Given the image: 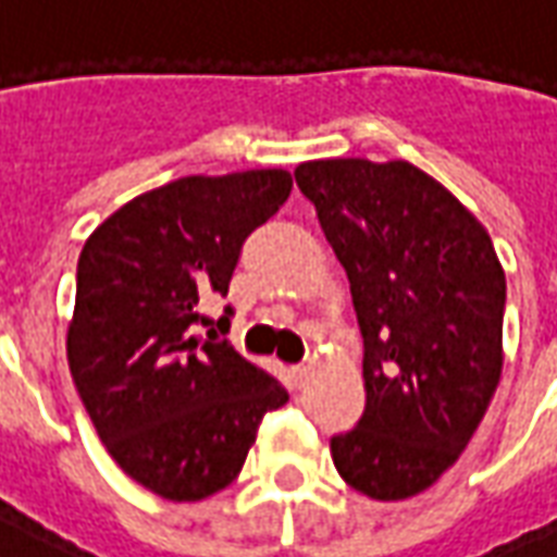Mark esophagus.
Returning a JSON list of instances; mask_svg holds the SVG:
<instances>
[{"label":"esophagus","mask_w":557,"mask_h":557,"mask_svg":"<svg viewBox=\"0 0 557 557\" xmlns=\"http://www.w3.org/2000/svg\"><path fill=\"white\" fill-rule=\"evenodd\" d=\"M307 373H310V367H295V375H298V379H307Z\"/></svg>","instance_id":"1"}]
</instances>
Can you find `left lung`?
<instances>
[{
	"mask_svg": "<svg viewBox=\"0 0 557 557\" xmlns=\"http://www.w3.org/2000/svg\"><path fill=\"white\" fill-rule=\"evenodd\" d=\"M295 182L351 283L367 409L331 438L375 502L430 490L466 450L504 367V268L471 211L409 160H307Z\"/></svg>",
	"mask_w": 557,
	"mask_h": 557,
	"instance_id": "left-lung-1",
	"label": "left lung"
}]
</instances>
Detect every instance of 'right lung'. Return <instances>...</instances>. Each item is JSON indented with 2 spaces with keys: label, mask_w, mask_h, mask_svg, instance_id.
<instances>
[{
  "label": "right lung",
  "mask_w": 557,
  "mask_h": 557,
  "mask_svg": "<svg viewBox=\"0 0 557 557\" xmlns=\"http://www.w3.org/2000/svg\"><path fill=\"white\" fill-rule=\"evenodd\" d=\"M292 190L286 170L187 175L134 196L77 262L67 363L127 478L166 502H202L238 478L265 411L289 394L238 351L194 334L206 295L230 292L244 238ZM230 307L214 339L230 331Z\"/></svg>",
  "instance_id": "add662e5"
}]
</instances>
